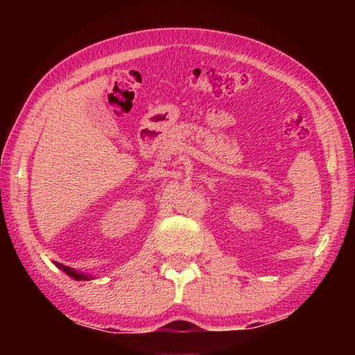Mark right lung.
Masks as SVG:
<instances>
[{"label":"right lung","mask_w":355,"mask_h":355,"mask_svg":"<svg viewBox=\"0 0 355 355\" xmlns=\"http://www.w3.org/2000/svg\"><path fill=\"white\" fill-rule=\"evenodd\" d=\"M56 266L61 268L64 273H67L69 275L70 277H73V279H76V281H88V279H93V276H89V275H84V273H80V271H76V270H73L71 267H67V266H62V263H59V262H56Z\"/></svg>","instance_id":"1"}]
</instances>
